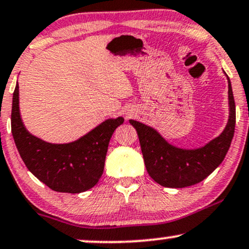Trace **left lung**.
Masks as SVG:
<instances>
[{"instance_id":"obj_1","label":"left lung","mask_w":249,"mask_h":249,"mask_svg":"<svg viewBox=\"0 0 249 249\" xmlns=\"http://www.w3.org/2000/svg\"><path fill=\"white\" fill-rule=\"evenodd\" d=\"M229 80L230 117L225 130L205 146L182 149L170 145L154 128L131 119L137 130L146 169L157 183L167 188H185L199 183L223 162L235 127V103Z\"/></svg>"}]
</instances>
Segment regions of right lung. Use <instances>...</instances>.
Segmentation results:
<instances>
[{
  "label": "right lung",
  "mask_w": 249,
  "mask_h": 249,
  "mask_svg": "<svg viewBox=\"0 0 249 249\" xmlns=\"http://www.w3.org/2000/svg\"><path fill=\"white\" fill-rule=\"evenodd\" d=\"M18 94L17 85L13 96L11 132L30 172L58 193L79 194L94 187L103 174L110 139L124 118L107 119L76 142L50 143L32 136L24 126Z\"/></svg>",
  "instance_id": "right-lung-1"
}]
</instances>
